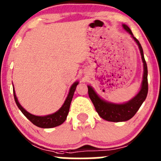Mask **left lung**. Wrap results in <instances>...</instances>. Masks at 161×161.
Masks as SVG:
<instances>
[{
  "instance_id": "obj_1",
  "label": "left lung",
  "mask_w": 161,
  "mask_h": 161,
  "mask_svg": "<svg viewBox=\"0 0 161 161\" xmlns=\"http://www.w3.org/2000/svg\"><path fill=\"white\" fill-rule=\"evenodd\" d=\"M122 27L125 31H127L132 37L135 42L138 45L140 50L142 60L143 62L144 72L142 77V86L139 92L133 98L123 103H115L108 102L103 100L96 93L93 88L91 86H87L88 94L94 106L96 111L99 115L103 119L109 122H125L132 118L138 112L144 101L145 100L148 91V84H147V67L146 64L145 59L144 57V52L142 47L138 39L134 36L131 30L127 25L122 24Z\"/></svg>"
}]
</instances>
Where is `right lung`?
I'll use <instances>...</instances> for the list:
<instances>
[{
	"label": "right lung",
	"instance_id": "add662e5",
	"mask_svg": "<svg viewBox=\"0 0 161 161\" xmlns=\"http://www.w3.org/2000/svg\"><path fill=\"white\" fill-rule=\"evenodd\" d=\"M79 84L78 81H76L72 84L71 88H70L69 93H68V97H67L65 101L63 103L61 107L55 113L49 114L47 115H42V116H39V115H35L30 113L27 112L24 108L19 104L18 99L16 96L15 90H14V86H13V90H14V100H15L17 106H18L20 111L22 112L23 114L28 119L32 124L38 126L39 128H43V129H51V128L56 127V126L60 125L66 120L67 116H68V113H69L70 105H71L72 98H73L74 93L77 87V85Z\"/></svg>",
	"mask_w": 161,
	"mask_h": 161
}]
</instances>
